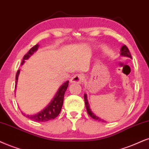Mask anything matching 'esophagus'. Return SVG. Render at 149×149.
Returning a JSON list of instances; mask_svg holds the SVG:
<instances>
[{
    "instance_id": "obj_1",
    "label": "esophagus",
    "mask_w": 149,
    "mask_h": 149,
    "mask_svg": "<svg viewBox=\"0 0 149 149\" xmlns=\"http://www.w3.org/2000/svg\"><path fill=\"white\" fill-rule=\"evenodd\" d=\"M84 80V77L81 74H76L73 76L70 80V82L71 83H83Z\"/></svg>"
}]
</instances>
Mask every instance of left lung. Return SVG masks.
Returning <instances> with one entry per match:
<instances>
[{
    "label": "left lung",
    "mask_w": 149,
    "mask_h": 149,
    "mask_svg": "<svg viewBox=\"0 0 149 149\" xmlns=\"http://www.w3.org/2000/svg\"><path fill=\"white\" fill-rule=\"evenodd\" d=\"M120 52H121V54H120V55H121V56H125V57H128V58H132V57H131V54H130L129 49H128V47L127 46H126V45H124V46L122 47L121 49H120ZM84 102H85L86 109V111H87L88 114L89 115V116H91V118L94 120H98V121H102L103 122H105L104 120L101 119V118H100L99 117L96 116L95 114L93 113V112L91 111V109H90V107H89V104H88V100H87V96H86V93H84Z\"/></svg>",
    "instance_id": "8db88e82"
}]
</instances>
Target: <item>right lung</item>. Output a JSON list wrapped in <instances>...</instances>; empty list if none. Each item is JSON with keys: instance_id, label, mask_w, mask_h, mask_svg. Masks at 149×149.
Returning a JSON list of instances; mask_svg holds the SVG:
<instances>
[{"instance_id": "obj_1", "label": "right lung", "mask_w": 149, "mask_h": 149, "mask_svg": "<svg viewBox=\"0 0 149 149\" xmlns=\"http://www.w3.org/2000/svg\"><path fill=\"white\" fill-rule=\"evenodd\" d=\"M39 45H36L30 49L29 52L24 55L22 59L21 65H22L24 63L25 60H27L30 56H31L35 52H36L38 48ZM20 73V69H18L17 71L16 75V87L17 82H18V75ZM69 85V81H66L65 83L63 84L61 87L59 88L57 93L55 95L54 98L51 102L43 110L41 111L35 115H26L24 113L22 112V115L24 116H26L27 118H29L30 120H32L33 121L36 122H47L48 120L55 119L60 113L61 111L62 107L63 104V100H64V95H65V93L67 90V87Z\"/></svg>"}]
</instances>
